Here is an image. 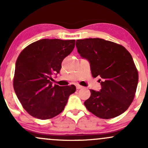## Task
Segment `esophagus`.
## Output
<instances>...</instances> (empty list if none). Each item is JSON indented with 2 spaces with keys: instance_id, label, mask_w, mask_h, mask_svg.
<instances>
[{
  "instance_id": "obj_1",
  "label": "esophagus",
  "mask_w": 148,
  "mask_h": 148,
  "mask_svg": "<svg viewBox=\"0 0 148 148\" xmlns=\"http://www.w3.org/2000/svg\"><path fill=\"white\" fill-rule=\"evenodd\" d=\"M76 89H78V90H79V89H81V88H83V86H80V85H76Z\"/></svg>"
}]
</instances>
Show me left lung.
<instances>
[{"mask_svg":"<svg viewBox=\"0 0 148 148\" xmlns=\"http://www.w3.org/2000/svg\"><path fill=\"white\" fill-rule=\"evenodd\" d=\"M78 53L89 60L92 76H99L100 91L90 90L84 102L97 117L113 118L130 107L135 97L138 73L130 53L123 46L100 38L78 40Z\"/></svg>","mask_w":148,"mask_h":148,"instance_id":"left-lung-1","label":"left lung"}]
</instances>
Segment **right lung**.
<instances>
[{
	"mask_svg": "<svg viewBox=\"0 0 148 148\" xmlns=\"http://www.w3.org/2000/svg\"><path fill=\"white\" fill-rule=\"evenodd\" d=\"M75 40L42 39L20 53L15 66L13 87L28 114L40 120L56 116L64 110L74 85L52 86L53 74H58L61 63L72 53Z\"/></svg>",
	"mask_w": 148,
	"mask_h": 148,
	"instance_id": "right-lung-1",
	"label": "right lung"
}]
</instances>
